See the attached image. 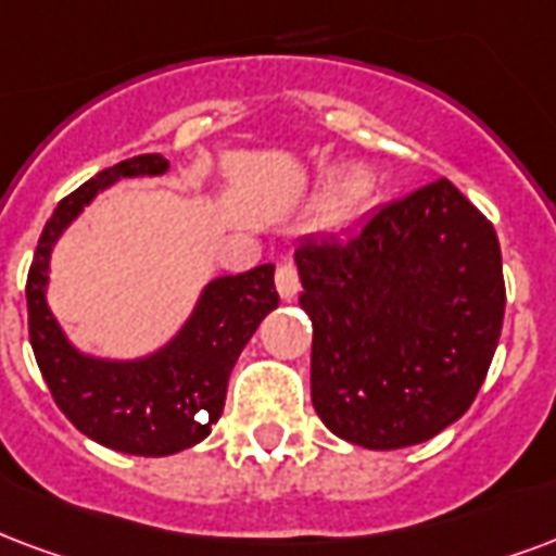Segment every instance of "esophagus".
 <instances>
[{
  "label": "esophagus",
  "mask_w": 556,
  "mask_h": 556,
  "mask_svg": "<svg viewBox=\"0 0 556 556\" xmlns=\"http://www.w3.org/2000/svg\"><path fill=\"white\" fill-rule=\"evenodd\" d=\"M277 291L282 300L298 298L300 277H298V267H294V262H282V265L277 267Z\"/></svg>",
  "instance_id": "1"
}]
</instances>
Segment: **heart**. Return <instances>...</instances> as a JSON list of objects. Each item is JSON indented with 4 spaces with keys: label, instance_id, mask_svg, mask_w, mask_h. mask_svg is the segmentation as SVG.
<instances>
[{
    "label": "heart",
    "instance_id": "heart-1",
    "mask_svg": "<svg viewBox=\"0 0 556 556\" xmlns=\"http://www.w3.org/2000/svg\"><path fill=\"white\" fill-rule=\"evenodd\" d=\"M359 185V176H348V188H356Z\"/></svg>",
    "mask_w": 556,
    "mask_h": 556
}]
</instances>
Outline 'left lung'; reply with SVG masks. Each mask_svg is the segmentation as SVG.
Masks as SVG:
<instances>
[{"mask_svg":"<svg viewBox=\"0 0 556 556\" xmlns=\"http://www.w3.org/2000/svg\"><path fill=\"white\" fill-rule=\"evenodd\" d=\"M312 318V404L351 445L394 451L463 418L504 324L501 247L447 179L344 238L294 250Z\"/></svg>","mask_w":556,"mask_h":556,"instance_id":"left-lung-1","label":"left lung"}]
</instances>
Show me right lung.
Instances as JSON below:
<instances>
[{"label": "right lung", "instance_id": "add662e5", "mask_svg": "<svg viewBox=\"0 0 556 556\" xmlns=\"http://www.w3.org/2000/svg\"><path fill=\"white\" fill-rule=\"evenodd\" d=\"M167 167L159 152L135 155L64 197L40 232L26 282L28 339L59 409L88 439L135 456L179 454L203 442L224 413L226 382L244 344L279 306L274 265H258L212 279L182 330L150 356L100 359L70 344L47 303L52 247L109 185L162 176Z\"/></svg>", "mask_w": 556, "mask_h": 556}]
</instances>
